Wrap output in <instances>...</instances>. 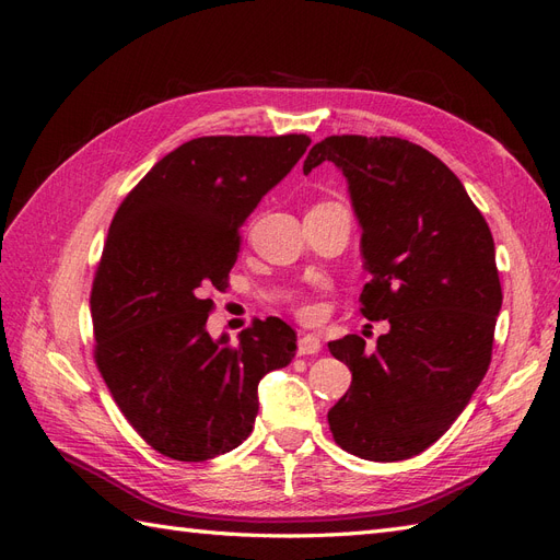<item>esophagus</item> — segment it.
<instances>
[{"label": "esophagus", "instance_id": "obj_1", "mask_svg": "<svg viewBox=\"0 0 560 560\" xmlns=\"http://www.w3.org/2000/svg\"><path fill=\"white\" fill-rule=\"evenodd\" d=\"M319 348H322V343H319V338L315 334H303L299 338L296 352L299 354H315V352H319Z\"/></svg>", "mask_w": 560, "mask_h": 560}]
</instances>
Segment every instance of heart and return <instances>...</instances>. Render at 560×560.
Wrapping results in <instances>:
<instances>
[{
  "label": "heart",
  "mask_w": 560,
  "mask_h": 560,
  "mask_svg": "<svg viewBox=\"0 0 560 560\" xmlns=\"http://www.w3.org/2000/svg\"><path fill=\"white\" fill-rule=\"evenodd\" d=\"M303 313H306V315H311V311H308V308H306V311H303Z\"/></svg>",
  "instance_id": "b5f03b06"
}]
</instances>
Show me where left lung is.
Listing matches in <instances>:
<instances>
[{
    "label": "left lung",
    "mask_w": 560,
    "mask_h": 560,
    "mask_svg": "<svg viewBox=\"0 0 560 560\" xmlns=\"http://www.w3.org/2000/svg\"><path fill=\"white\" fill-rule=\"evenodd\" d=\"M331 161L348 179L369 282L362 315L387 319L376 348L329 343L352 383L327 418L334 442L376 463L413 457L463 413L493 352L502 287L495 243L463 182L401 138L331 135L303 173Z\"/></svg>",
    "instance_id": "1"
}]
</instances>
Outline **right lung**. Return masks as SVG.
<instances>
[{
    "label": "right lung",
    "instance_id": "1",
    "mask_svg": "<svg viewBox=\"0 0 560 560\" xmlns=\"http://www.w3.org/2000/svg\"><path fill=\"white\" fill-rule=\"evenodd\" d=\"M306 135H212L163 156L116 210L91 292L95 362L144 442L182 463L241 446L257 387L292 362L296 331L254 319L238 343L206 329L241 226L306 154Z\"/></svg>",
    "mask_w": 560,
    "mask_h": 560
}]
</instances>
